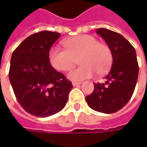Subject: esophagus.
I'll use <instances>...</instances> for the list:
<instances>
[{"label":"esophagus","mask_w":147,"mask_h":147,"mask_svg":"<svg viewBox=\"0 0 147 147\" xmlns=\"http://www.w3.org/2000/svg\"><path fill=\"white\" fill-rule=\"evenodd\" d=\"M81 83H82V82H72V85H73L74 87H76V86H79Z\"/></svg>","instance_id":"esophagus-1"}]
</instances>
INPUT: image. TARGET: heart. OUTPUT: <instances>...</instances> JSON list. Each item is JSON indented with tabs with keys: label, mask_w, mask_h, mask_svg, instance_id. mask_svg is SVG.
<instances>
[{
	"label": "heart",
	"mask_w": 147,
	"mask_h": 147,
	"mask_svg": "<svg viewBox=\"0 0 147 147\" xmlns=\"http://www.w3.org/2000/svg\"><path fill=\"white\" fill-rule=\"evenodd\" d=\"M65 49L52 47L48 53L50 65L57 71H69L76 59L81 66L68 75L72 81H82L91 77L94 72L102 75L111 67L113 61L111 49L107 44L99 42L90 35H79L63 42Z\"/></svg>",
	"instance_id": "1"
}]
</instances>
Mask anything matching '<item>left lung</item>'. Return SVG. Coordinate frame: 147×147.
I'll use <instances>...</instances> for the list:
<instances>
[{
    "instance_id": "left-lung-1",
    "label": "left lung",
    "mask_w": 147,
    "mask_h": 147,
    "mask_svg": "<svg viewBox=\"0 0 147 147\" xmlns=\"http://www.w3.org/2000/svg\"><path fill=\"white\" fill-rule=\"evenodd\" d=\"M99 34L110 47L113 55L112 66L105 83H94V92L86 97L90 108L103 113L121 110L131 99L138 79L139 65L135 49L122 35L100 28Z\"/></svg>"
}]
</instances>
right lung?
I'll list each match as a JSON object with an SVG mask.
<instances>
[{"mask_svg":"<svg viewBox=\"0 0 147 147\" xmlns=\"http://www.w3.org/2000/svg\"><path fill=\"white\" fill-rule=\"evenodd\" d=\"M60 34L43 30L28 36L12 54L9 80L16 99L28 113L47 117L60 111L73 88L50 65L48 53Z\"/></svg>","mask_w":147,"mask_h":147,"instance_id":"add662e5","label":"right lung"}]
</instances>
